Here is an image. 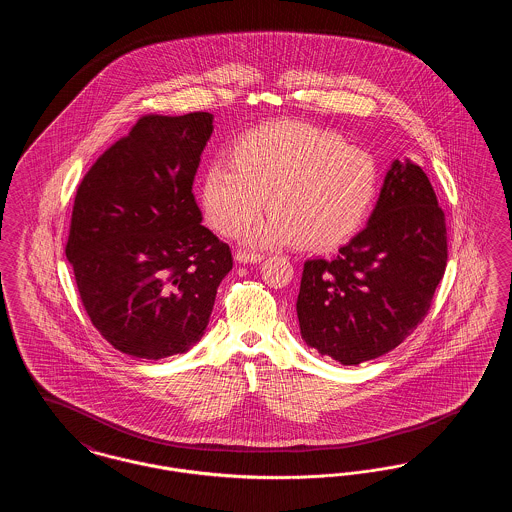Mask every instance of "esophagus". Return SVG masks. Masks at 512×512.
Returning a JSON list of instances; mask_svg holds the SVG:
<instances>
[{"label":"esophagus","instance_id":"obj_1","mask_svg":"<svg viewBox=\"0 0 512 512\" xmlns=\"http://www.w3.org/2000/svg\"><path fill=\"white\" fill-rule=\"evenodd\" d=\"M265 259L263 253H249V251H236L238 263H261Z\"/></svg>","mask_w":512,"mask_h":512}]
</instances>
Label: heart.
<instances>
[{"mask_svg":"<svg viewBox=\"0 0 512 512\" xmlns=\"http://www.w3.org/2000/svg\"><path fill=\"white\" fill-rule=\"evenodd\" d=\"M226 161L203 174L201 209L217 232L234 236L267 203L268 219L245 232V242L259 247L332 251L347 244L370 217L380 188L378 163L368 151L307 122L247 130Z\"/></svg>","mask_w":512,"mask_h":512,"instance_id":"heart-1","label":"heart"}]
</instances>
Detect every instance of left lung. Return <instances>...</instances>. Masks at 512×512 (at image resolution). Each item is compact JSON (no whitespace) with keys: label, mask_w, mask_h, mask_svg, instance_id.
<instances>
[{"label":"left lung","mask_w":512,"mask_h":512,"mask_svg":"<svg viewBox=\"0 0 512 512\" xmlns=\"http://www.w3.org/2000/svg\"><path fill=\"white\" fill-rule=\"evenodd\" d=\"M445 267L447 228L436 192L418 165L393 161L365 230L336 259L305 263L301 336L341 365L376 359L428 315Z\"/></svg>","instance_id":"left-lung-1"}]
</instances>
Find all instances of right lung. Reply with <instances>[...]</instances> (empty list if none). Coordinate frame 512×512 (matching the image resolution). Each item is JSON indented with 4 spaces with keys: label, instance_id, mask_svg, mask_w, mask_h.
Segmentation results:
<instances>
[{
    "label": "right lung",
    "instance_id": "right-lung-1",
    "mask_svg": "<svg viewBox=\"0 0 512 512\" xmlns=\"http://www.w3.org/2000/svg\"><path fill=\"white\" fill-rule=\"evenodd\" d=\"M211 132L203 111L140 117L76 190L65 253L92 324L126 355L188 351L232 268L192 194Z\"/></svg>",
    "mask_w": 512,
    "mask_h": 512
}]
</instances>
